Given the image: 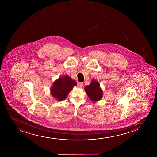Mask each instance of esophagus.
<instances>
[{"label": "esophagus", "mask_w": 157, "mask_h": 157, "mask_svg": "<svg viewBox=\"0 0 157 157\" xmlns=\"http://www.w3.org/2000/svg\"><path fill=\"white\" fill-rule=\"evenodd\" d=\"M78 86L79 87H82L83 86V82H81V83H78Z\"/></svg>", "instance_id": "esophagus-1"}]
</instances>
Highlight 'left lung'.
I'll use <instances>...</instances> for the list:
<instances>
[{
  "label": "left lung",
  "mask_w": 157,
  "mask_h": 157,
  "mask_svg": "<svg viewBox=\"0 0 157 157\" xmlns=\"http://www.w3.org/2000/svg\"><path fill=\"white\" fill-rule=\"evenodd\" d=\"M85 90L91 101H96L102 98V90L99 87V83L95 80H93L90 85L85 86Z\"/></svg>",
  "instance_id": "8db88e82"
}]
</instances>
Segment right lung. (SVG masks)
I'll use <instances>...</instances> for the list:
<instances>
[{
	"label": "right lung",
	"mask_w": 157,
	"mask_h": 157,
	"mask_svg": "<svg viewBox=\"0 0 157 157\" xmlns=\"http://www.w3.org/2000/svg\"><path fill=\"white\" fill-rule=\"evenodd\" d=\"M76 85L75 81L73 80L69 76L59 77L53 84L51 90V95L56 98L58 101H63Z\"/></svg>",
	"instance_id": "add662e5"
}]
</instances>
